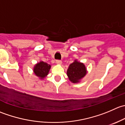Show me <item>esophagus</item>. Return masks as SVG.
<instances>
[{"mask_svg": "<svg viewBox=\"0 0 125 125\" xmlns=\"http://www.w3.org/2000/svg\"><path fill=\"white\" fill-rule=\"evenodd\" d=\"M56 63L57 64H59V65H61V64L62 63V62L61 60H56Z\"/></svg>", "mask_w": 125, "mask_h": 125, "instance_id": "obj_1", "label": "esophagus"}]
</instances>
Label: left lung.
I'll use <instances>...</instances> for the list:
<instances>
[{"instance_id": "left-lung-1", "label": "left lung", "mask_w": 125, "mask_h": 125, "mask_svg": "<svg viewBox=\"0 0 125 125\" xmlns=\"http://www.w3.org/2000/svg\"><path fill=\"white\" fill-rule=\"evenodd\" d=\"M86 73V68L85 65L77 60L70 64L67 70V75L69 80L74 83H79L85 76Z\"/></svg>"}]
</instances>
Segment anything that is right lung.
I'll return each mask as SVG.
<instances>
[{
  "instance_id": "obj_1",
  "label": "right lung",
  "mask_w": 125,
  "mask_h": 125,
  "mask_svg": "<svg viewBox=\"0 0 125 125\" xmlns=\"http://www.w3.org/2000/svg\"><path fill=\"white\" fill-rule=\"evenodd\" d=\"M51 68V65L43 61L37 63L34 66L33 71L36 75L39 77L40 79H43L48 74Z\"/></svg>"
}]
</instances>
